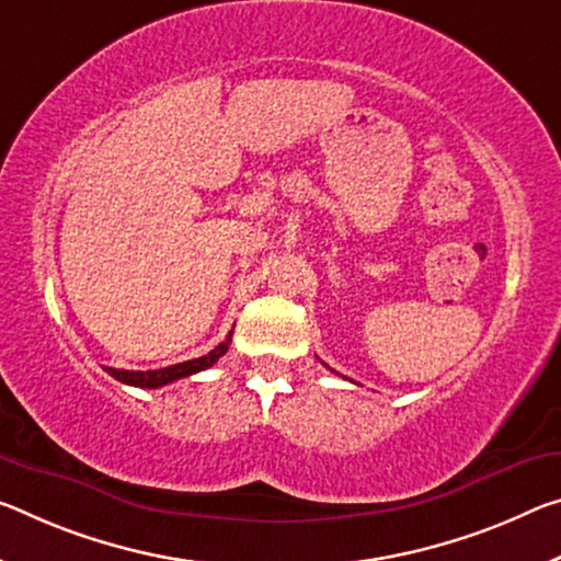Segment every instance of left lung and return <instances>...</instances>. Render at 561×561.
<instances>
[{"mask_svg": "<svg viewBox=\"0 0 561 561\" xmlns=\"http://www.w3.org/2000/svg\"><path fill=\"white\" fill-rule=\"evenodd\" d=\"M332 371H334V369H332Z\"/></svg>", "mask_w": 561, "mask_h": 561, "instance_id": "obj_1", "label": "left lung"}]
</instances>
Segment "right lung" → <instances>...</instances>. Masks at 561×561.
<instances>
[{
  "label": "right lung",
  "mask_w": 561,
  "mask_h": 561,
  "mask_svg": "<svg viewBox=\"0 0 561 561\" xmlns=\"http://www.w3.org/2000/svg\"><path fill=\"white\" fill-rule=\"evenodd\" d=\"M232 332L227 334V340L221 342L219 346H215L209 354H204V357L197 359H190V362H182V364H172V367H164V369H149V371H131V369H114V367H104V371H110L114 379L124 381V385L129 387H141V389H157V387H164V385H172L176 379H184L190 375H197V371L209 369L211 364H217V359L221 357L229 350V342H232Z\"/></svg>",
  "instance_id": "obj_1"
}]
</instances>
